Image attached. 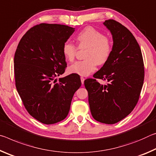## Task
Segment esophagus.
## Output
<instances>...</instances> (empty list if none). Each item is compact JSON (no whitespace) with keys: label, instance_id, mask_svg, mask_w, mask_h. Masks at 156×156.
<instances>
[{"label":"esophagus","instance_id":"34e87169","mask_svg":"<svg viewBox=\"0 0 156 156\" xmlns=\"http://www.w3.org/2000/svg\"><path fill=\"white\" fill-rule=\"evenodd\" d=\"M84 80H85V79H84L83 77H82V76H81V83H82V84L84 83Z\"/></svg>","mask_w":156,"mask_h":156}]
</instances>
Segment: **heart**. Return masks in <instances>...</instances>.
<instances>
[{
	"label": "heart",
	"mask_w": 156,
	"mask_h": 156,
	"mask_svg": "<svg viewBox=\"0 0 156 156\" xmlns=\"http://www.w3.org/2000/svg\"><path fill=\"white\" fill-rule=\"evenodd\" d=\"M80 49H86L83 61H76L68 68V72L80 76H88L95 70L97 64L102 66L108 61L113 45L111 39L92 27H86L76 36ZM62 52L67 61L75 60L77 48L70 41L63 45Z\"/></svg>",
	"instance_id": "b5f03b06"
}]
</instances>
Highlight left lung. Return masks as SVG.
I'll return each mask as SVG.
<instances>
[{
    "instance_id": "left-lung-1",
    "label": "left lung",
    "mask_w": 156,
    "mask_h": 156,
    "mask_svg": "<svg viewBox=\"0 0 156 156\" xmlns=\"http://www.w3.org/2000/svg\"><path fill=\"white\" fill-rule=\"evenodd\" d=\"M104 25L113 37L108 61L84 85L88 93L92 115L107 124L121 121L131 113L138 101L144 83V68L141 50L136 38L126 27L113 19ZM96 78L106 80L102 85Z\"/></svg>"
}]
</instances>
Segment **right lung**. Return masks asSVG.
<instances>
[{
    "instance_id": "obj_1",
    "label": "right lung",
    "mask_w": 156,
    "mask_h": 156,
    "mask_svg": "<svg viewBox=\"0 0 156 156\" xmlns=\"http://www.w3.org/2000/svg\"><path fill=\"white\" fill-rule=\"evenodd\" d=\"M75 28L60 24L41 23L21 38L14 55L16 87L30 115L45 124L67 117L71 101L81 85L80 76L64 73L67 67L63 45Z\"/></svg>"
}]
</instances>
